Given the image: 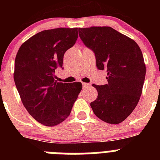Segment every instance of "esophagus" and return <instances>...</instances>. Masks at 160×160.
I'll use <instances>...</instances> for the list:
<instances>
[{
    "label": "esophagus",
    "instance_id": "1",
    "mask_svg": "<svg viewBox=\"0 0 160 160\" xmlns=\"http://www.w3.org/2000/svg\"><path fill=\"white\" fill-rule=\"evenodd\" d=\"M82 86L84 88H88V87H90V86L91 85L90 84V83H86V82H82Z\"/></svg>",
    "mask_w": 160,
    "mask_h": 160
}]
</instances>
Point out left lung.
<instances>
[{
	"mask_svg": "<svg viewBox=\"0 0 160 160\" xmlns=\"http://www.w3.org/2000/svg\"><path fill=\"white\" fill-rule=\"evenodd\" d=\"M79 37L94 52L98 70L107 72L106 85L93 84L98 97L90 102L94 114L111 124L122 122L138 104L146 66L138 44L107 26L79 28Z\"/></svg>",
	"mask_w": 160,
	"mask_h": 160,
	"instance_id": "left-lung-1",
	"label": "left lung"
}]
</instances>
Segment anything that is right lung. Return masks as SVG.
<instances>
[{
	"instance_id": "right-lung-1",
	"label": "right lung",
	"mask_w": 160,
	"mask_h": 160,
	"mask_svg": "<svg viewBox=\"0 0 160 160\" xmlns=\"http://www.w3.org/2000/svg\"><path fill=\"white\" fill-rule=\"evenodd\" d=\"M78 28L44 30L22 44L15 59L14 82L24 107L32 118L48 127L63 122L82 89L79 82H58L55 70L75 44Z\"/></svg>"
}]
</instances>
